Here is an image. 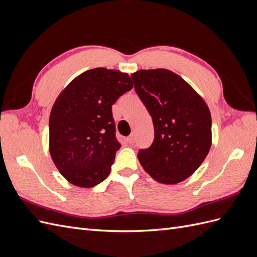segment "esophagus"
<instances>
[{"label": "esophagus", "mask_w": 257, "mask_h": 257, "mask_svg": "<svg viewBox=\"0 0 257 257\" xmlns=\"http://www.w3.org/2000/svg\"><path fill=\"white\" fill-rule=\"evenodd\" d=\"M126 142H127L128 144H134V142H135V135H134V134H131V135L126 138Z\"/></svg>", "instance_id": "esophagus-1"}]
</instances>
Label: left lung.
Segmentation results:
<instances>
[{
  "instance_id": "8db88e82",
  "label": "left lung",
  "mask_w": 257,
  "mask_h": 257,
  "mask_svg": "<svg viewBox=\"0 0 257 257\" xmlns=\"http://www.w3.org/2000/svg\"><path fill=\"white\" fill-rule=\"evenodd\" d=\"M137 95L150 113L154 139L138 160L155 180L176 184L200 166L211 147V114L205 100L168 69L131 75Z\"/></svg>"
}]
</instances>
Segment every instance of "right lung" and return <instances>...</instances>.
I'll return each instance as SVG.
<instances>
[{"mask_svg":"<svg viewBox=\"0 0 257 257\" xmlns=\"http://www.w3.org/2000/svg\"><path fill=\"white\" fill-rule=\"evenodd\" d=\"M132 88L127 74L98 67L62 91L49 118V149L66 180L91 188L109 175L120 148L111 108Z\"/></svg>","mask_w":257,"mask_h":257,"instance_id":"add662e5","label":"right lung"}]
</instances>
